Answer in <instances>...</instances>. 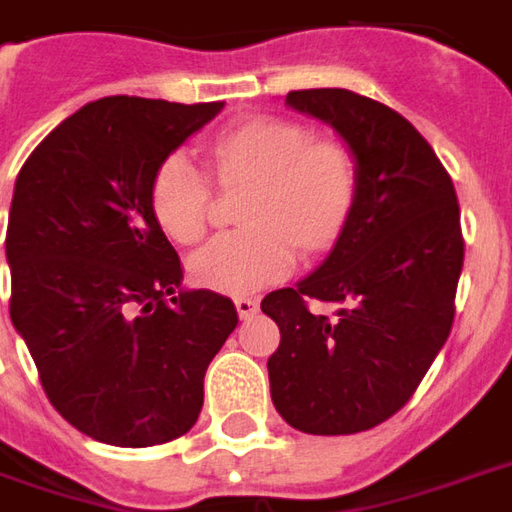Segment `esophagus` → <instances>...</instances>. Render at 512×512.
Returning a JSON list of instances; mask_svg holds the SVG:
<instances>
[{"label": "esophagus", "instance_id": "esophagus-1", "mask_svg": "<svg viewBox=\"0 0 512 512\" xmlns=\"http://www.w3.org/2000/svg\"><path fill=\"white\" fill-rule=\"evenodd\" d=\"M257 299H252V296H238V299H235V310H238V316L244 318H252L257 313Z\"/></svg>", "mask_w": 512, "mask_h": 512}]
</instances>
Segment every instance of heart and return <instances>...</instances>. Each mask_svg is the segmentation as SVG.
Wrapping results in <instances>:
<instances>
[{
  "instance_id": "obj_1",
  "label": "heart",
  "mask_w": 512,
  "mask_h": 512,
  "mask_svg": "<svg viewBox=\"0 0 512 512\" xmlns=\"http://www.w3.org/2000/svg\"><path fill=\"white\" fill-rule=\"evenodd\" d=\"M221 182H249L244 230L224 232L191 260L196 282L230 296L285 280L296 244L318 252L335 241L355 199V163L338 141L313 138L305 124L252 119L210 146ZM157 224L177 244H196L210 219V180L188 152H171L152 180Z\"/></svg>"
}]
</instances>
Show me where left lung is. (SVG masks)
Segmentation results:
<instances>
[{"mask_svg": "<svg viewBox=\"0 0 512 512\" xmlns=\"http://www.w3.org/2000/svg\"><path fill=\"white\" fill-rule=\"evenodd\" d=\"M285 105L330 124L355 157V199L324 263L271 291V402L293 430L352 435L410 402L455 321L463 232L452 177L396 110L346 88L291 91ZM310 298L336 305L313 314Z\"/></svg>", "mask_w": 512, "mask_h": 512, "instance_id": "left-lung-1", "label": "left lung"}]
</instances>
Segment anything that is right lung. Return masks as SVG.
I'll use <instances>...</instances> for the list:
<instances>
[{
  "instance_id": "add662e5",
  "label": "right lung",
  "mask_w": 512,
  "mask_h": 512,
  "mask_svg": "<svg viewBox=\"0 0 512 512\" xmlns=\"http://www.w3.org/2000/svg\"><path fill=\"white\" fill-rule=\"evenodd\" d=\"M221 107L96 99L16 177L10 321L49 402L94 441L141 449L185 435L207 366L238 324L227 296L182 291L180 257L152 210L160 163Z\"/></svg>"
}]
</instances>
